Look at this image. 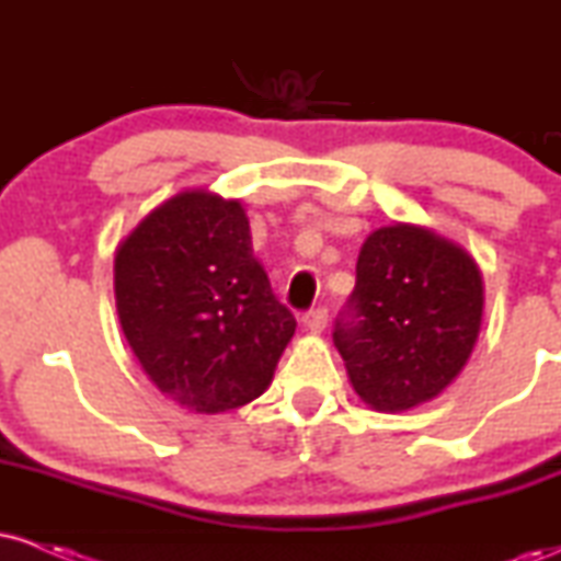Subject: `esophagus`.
Instances as JSON below:
<instances>
[{
	"label": "esophagus",
	"instance_id": "obj_1",
	"mask_svg": "<svg viewBox=\"0 0 561 561\" xmlns=\"http://www.w3.org/2000/svg\"><path fill=\"white\" fill-rule=\"evenodd\" d=\"M327 319H330V311H327V306H317V308H311L306 317H302V324H306L311 332H321L327 327Z\"/></svg>",
	"mask_w": 561,
	"mask_h": 561
}]
</instances>
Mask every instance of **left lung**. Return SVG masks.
Segmentation results:
<instances>
[{"mask_svg":"<svg viewBox=\"0 0 561 561\" xmlns=\"http://www.w3.org/2000/svg\"><path fill=\"white\" fill-rule=\"evenodd\" d=\"M480 319L474 261L433 231L396 224L366 237L332 340L366 403L405 411L465 369Z\"/></svg>","mask_w":561,"mask_h":561,"instance_id":"8db88e82","label":"left lung"}]
</instances>
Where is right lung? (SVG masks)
Segmentation results:
<instances>
[{
  "label": "right lung",
  "mask_w": 561,
  "mask_h": 561,
  "mask_svg": "<svg viewBox=\"0 0 561 561\" xmlns=\"http://www.w3.org/2000/svg\"><path fill=\"white\" fill-rule=\"evenodd\" d=\"M121 327L160 392L199 414L237 409L272 382L295 334L250 248L237 199L182 192L115 253Z\"/></svg>",
  "instance_id": "1"
}]
</instances>
